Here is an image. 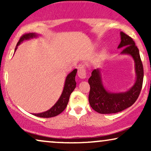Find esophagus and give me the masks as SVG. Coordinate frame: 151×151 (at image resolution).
Masks as SVG:
<instances>
[{
  "mask_svg": "<svg viewBox=\"0 0 151 151\" xmlns=\"http://www.w3.org/2000/svg\"><path fill=\"white\" fill-rule=\"evenodd\" d=\"M78 77L81 79H85L86 77V70L84 68V65H79L78 66Z\"/></svg>",
  "mask_w": 151,
  "mask_h": 151,
  "instance_id": "esophagus-1",
  "label": "esophagus"
}]
</instances>
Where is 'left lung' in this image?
<instances>
[{
  "mask_svg": "<svg viewBox=\"0 0 151 151\" xmlns=\"http://www.w3.org/2000/svg\"><path fill=\"white\" fill-rule=\"evenodd\" d=\"M119 49H124L121 55H130L135 63L136 81L129 90L124 92H111L105 89L101 79L100 69H95L89 79L90 91L89 102L93 110L99 114H115L132 106L141 93L143 81V67L139 50L131 37L121 32Z\"/></svg>",
  "mask_w": 151,
  "mask_h": 151,
  "instance_id": "1",
  "label": "left lung"
}]
</instances>
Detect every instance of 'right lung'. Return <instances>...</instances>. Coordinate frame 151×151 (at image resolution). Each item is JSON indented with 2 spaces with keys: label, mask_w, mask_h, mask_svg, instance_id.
I'll use <instances>...</instances> for the list:
<instances>
[{
  "label": "right lung",
  "mask_w": 151,
  "mask_h": 151,
  "mask_svg": "<svg viewBox=\"0 0 151 151\" xmlns=\"http://www.w3.org/2000/svg\"><path fill=\"white\" fill-rule=\"evenodd\" d=\"M38 36L37 34L35 33V32H30V33H27L23 35L20 39L19 40L18 42L17 43L16 47L15 49V52L16 51L18 46L21 44V42L25 40H27L32 39V38L37 37ZM77 70L74 69V70L71 72L67 76L65 79V86H64L63 91L60 96V99L58 101L55 103V104L53 106L52 108H50L49 110L46 111L42 112V113L40 114H33V115L36 116L38 117H42V118H51L58 116V114H61L64 110H65L66 106H67V104L69 102V99H70V94L72 93V91L76 87V83L75 81V77L77 74Z\"/></svg>",
  "instance_id": "obj_1"
}]
</instances>
